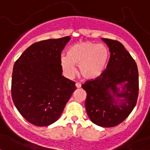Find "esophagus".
<instances>
[{
	"label": "esophagus",
	"instance_id": "obj_1",
	"mask_svg": "<svg viewBox=\"0 0 150 150\" xmlns=\"http://www.w3.org/2000/svg\"><path fill=\"white\" fill-rule=\"evenodd\" d=\"M75 85H76V87L77 88H81V84L80 83H76V84H75Z\"/></svg>",
	"mask_w": 150,
	"mask_h": 150
}]
</instances>
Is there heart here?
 Returning <instances> with one entry per match:
<instances>
[{
    "label": "heart",
    "mask_w": 150,
    "mask_h": 150,
    "mask_svg": "<svg viewBox=\"0 0 150 150\" xmlns=\"http://www.w3.org/2000/svg\"><path fill=\"white\" fill-rule=\"evenodd\" d=\"M109 51L105 46L86 41L72 45L67 51V57L61 58V66L68 75L76 72L75 65H79V72L83 78L94 80L104 73Z\"/></svg>",
    "instance_id": "heart-1"
}]
</instances>
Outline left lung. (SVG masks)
<instances>
[{
	"label": "left lung",
	"mask_w": 150,
	"mask_h": 150,
	"mask_svg": "<svg viewBox=\"0 0 150 150\" xmlns=\"http://www.w3.org/2000/svg\"><path fill=\"white\" fill-rule=\"evenodd\" d=\"M102 40L110 52L106 69L98 78L86 81L82 88L87 92L85 109L90 120L96 125L111 127L123 122L136 105L139 72L136 62L121 43Z\"/></svg>",
	"instance_id": "8db88e82"
}]
</instances>
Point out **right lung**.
<instances>
[{"mask_svg": "<svg viewBox=\"0 0 150 150\" xmlns=\"http://www.w3.org/2000/svg\"><path fill=\"white\" fill-rule=\"evenodd\" d=\"M70 37L34 43L15 62L11 98L28 122L44 127L55 122L75 90L62 76L61 52Z\"/></svg>", "mask_w": 150, "mask_h": 150, "instance_id": "1", "label": "right lung"}]
</instances>
